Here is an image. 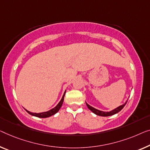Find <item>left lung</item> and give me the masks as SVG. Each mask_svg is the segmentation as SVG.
Returning a JSON list of instances; mask_svg holds the SVG:
<instances>
[{
    "instance_id": "left-lung-1",
    "label": "left lung",
    "mask_w": 150,
    "mask_h": 150,
    "mask_svg": "<svg viewBox=\"0 0 150 150\" xmlns=\"http://www.w3.org/2000/svg\"><path fill=\"white\" fill-rule=\"evenodd\" d=\"M127 101L125 102V104L120 105V106H119L118 107H117V108H115L114 110H111L110 112H104V111L98 110V109L93 108V107H92V106H91L90 105H89L88 103H86H86L87 106H88V108L91 112H92L94 113L95 115H98V116H101V117H108V116H112V115H115V114L118 113V112H120L122 108H124V106H125V104H127Z\"/></svg>"
}]
</instances>
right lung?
Segmentation results:
<instances>
[{"instance_id": "1", "label": "right lung", "mask_w": 150, "mask_h": 150, "mask_svg": "<svg viewBox=\"0 0 150 150\" xmlns=\"http://www.w3.org/2000/svg\"><path fill=\"white\" fill-rule=\"evenodd\" d=\"M66 93V90L64 91L63 96H62V97L61 98V101L59 102V104H58L57 106H56L54 108H53L52 109H50V110H48L46 112H40V113H36V112H32L30 111H28V110H25L28 112L30 114V115H32V116H34V117H39V118H47V117H50L51 116H52L54 115H55L56 113L58 112L59 110H60V108H61V107L62 106V103H63V101H64V94H65Z\"/></svg>"}]
</instances>
